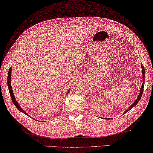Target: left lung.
Returning <instances> with one entry per match:
<instances>
[{
    "label": "left lung",
    "instance_id": "8db88e82",
    "mask_svg": "<svg viewBox=\"0 0 153 153\" xmlns=\"http://www.w3.org/2000/svg\"><path fill=\"white\" fill-rule=\"evenodd\" d=\"M141 67H142V77H143V82H142V85H141V88H140V92H139V94H138V96H137V99H136V100H135L134 102H133L131 105L130 106H129V108L127 109V110H126L125 112H124V114H125L126 112H127L128 111H129L131 109V108H133V107H135V105H137V103L139 102L140 101V99H141V97H142V93H143V91H144V78H145V71H144V67H143V65H141Z\"/></svg>",
    "mask_w": 153,
    "mask_h": 153
}]
</instances>
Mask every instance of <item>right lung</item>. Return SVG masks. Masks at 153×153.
I'll use <instances>...</instances> for the list:
<instances>
[{"mask_svg":"<svg viewBox=\"0 0 153 153\" xmlns=\"http://www.w3.org/2000/svg\"><path fill=\"white\" fill-rule=\"evenodd\" d=\"M11 70H12V67H10V69L9 70V72H8V75H7V86H8V88H9V93H10V96H11V98L12 99V101H13V103L14 105H15L16 107L19 110H20L21 112L24 113V114L28 116V114L25 111L23 110V109H22V108L20 106V105L17 102L16 100V98L15 97H14V94H13V90H12V86L11 85ZM70 91V90H69ZM68 92V93H69Z\"/></svg>","mask_w":153,"mask_h":153,"instance_id":"obj_1","label":"right lung"}]
</instances>
